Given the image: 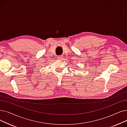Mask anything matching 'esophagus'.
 Segmentation results:
<instances>
[{
	"instance_id": "esophagus-1",
	"label": "esophagus",
	"mask_w": 127,
	"mask_h": 127,
	"mask_svg": "<svg viewBox=\"0 0 127 127\" xmlns=\"http://www.w3.org/2000/svg\"><path fill=\"white\" fill-rule=\"evenodd\" d=\"M63 58V57L62 56H60L58 57V59L59 60H62Z\"/></svg>"
}]
</instances>
